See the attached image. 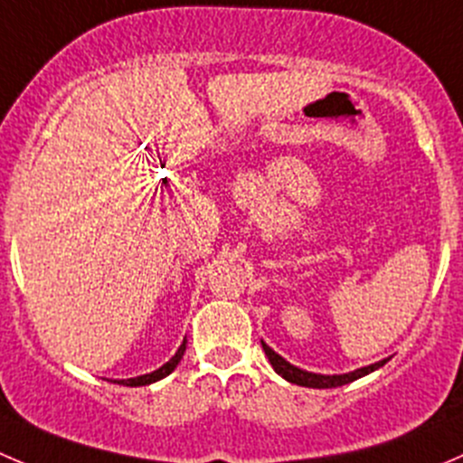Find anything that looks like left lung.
I'll return each instance as SVG.
<instances>
[{"instance_id": "1", "label": "left lung", "mask_w": 463, "mask_h": 463, "mask_svg": "<svg viewBox=\"0 0 463 463\" xmlns=\"http://www.w3.org/2000/svg\"><path fill=\"white\" fill-rule=\"evenodd\" d=\"M262 348H264V355L269 357V362H271L273 371H276L278 375H282V378H285L287 383L300 384V387H309V389L341 387V384L353 383V380L362 378V375H369L371 371L380 369V366H384L389 362V360L375 362V364L364 366V369H357V371H353V373H344V375H317V373H307V371H300V369H296V366H291L289 362L282 360V357L278 355V353H273L271 348H269V345L264 344V341H262Z\"/></svg>"}]
</instances>
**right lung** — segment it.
<instances>
[{
	"label": "right lung",
	"mask_w": 463,
	"mask_h": 463,
	"mask_svg": "<svg viewBox=\"0 0 463 463\" xmlns=\"http://www.w3.org/2000/svg\"><path fill=\"white\" fill-rule=\"evenodd\" d=\"M185 344L187 341H183L181 348H178L176 355L172 357V360L167 362L165 366H160L158 371H154V373H146V375H140V378H131V380H118V384H124V387H145V384H151V383H158V380L167 378L169 373H172L174 369L178 366V362H181L183 353H185Z\"/></svg>",
	"instance_id": "right-lung-1"
}]
</instances>
